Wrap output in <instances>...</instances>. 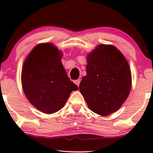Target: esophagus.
<instances>
[{
  "mask_svg": "<svg viewBox=\"0 0 153 153\" xmlns=\"http://www.w3.org/2000/svg\"><path fill=\"white\" fill-rule=\"evenodd\" d=\"M80 82H81V79H77V80L74 81L75 84H76L78 86L79 85V84H80Z\"/></svg>",
  "mask_w": 153,
  "mask_h": 153,
  "instance_id": "esophagus-1",
  "label": "esophagus"
}]
</instances>
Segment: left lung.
Masks as SVG:
<instances>
[{"mask_svg":"<svg viewBox=\"0 0 153 153\" xmlns=\"http://www.w3.org/2000/svg\"><path fill=\"white\" fill-rule=\"evenodd\" d=\"M86 76L79 90L91 111L101 116L116 111L128 97L131 74L121 52L111 45H100L88 55Z\"/></svg>","mask_w":153,"mask_h":153,"instance_id":"1","label":"left lung"}]
</instances>
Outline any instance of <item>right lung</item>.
Listing matches in <instances>:
<instances>
[{"instance_id":"add662e5","label":"right lung","mask_w":153,"mask_h":153,"mask_svg":"<svg viewBox=\"0 0 153 153\" xmlns=\"http://www.w3.org/2000/svg\"><path fill=\"white\" fill-rule=\"evenodd\" d=\"M61 52L51 44L35 47L25 60L22 72L23 90L29 102L45 114L63 107L78 86L70 80L61 62Z\"/></svg>"}]
</instances>
